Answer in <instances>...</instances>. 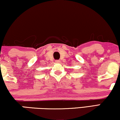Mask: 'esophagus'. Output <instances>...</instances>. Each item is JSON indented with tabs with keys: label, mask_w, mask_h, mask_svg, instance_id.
I'll return each instance as SVG.
<instances>
[{
	"label": "esophagus",
	"mask_w": 120,
	"mask_h": 120,
	"mask_svg": "<svg viewBox=\"0 0 120 120\" xmlns=\"http://www.w3.org/2000/svg\"><path fill=\"white\" fill-rule=\"evenodd\" d=\"M55 62H56V63H59L60 61L59 60H56V61H55Z\"/></svg>",
	"instance_id": "esophagus-1"
}]
</instances>
